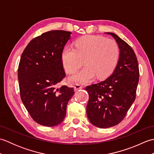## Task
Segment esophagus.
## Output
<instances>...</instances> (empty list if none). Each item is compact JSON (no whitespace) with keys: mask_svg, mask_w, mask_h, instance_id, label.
Wrapping results in <instances>:
<instances>
[{"mask_svg":"<svg viewBox=\"0 0 154 154\" xmlns=\"http://www.w3.org/2000/svg\"><path fill=\"white\" fill-rule=\"evenodd\" d=\"M83 86L81 84H75V86H74V89L75 91H78L79 89H83Z\"/></svg>","mask_w":154,"mask_h":154,"instance_id":"1","label":"esophagus"}]
</instances>
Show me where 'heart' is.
Wrapping results in <instances>:
<instances>
[{
    "instance_id": "b5f03b06",
    "label": "heart",
    "mask_w": 154,
    "mask_h": 154,
    "mask_svg": "<svg viewBox=\"0 0 154 154\" xmlns=\"http://www.w3.org/2000/svg\"><path fill=\"white\" fill-rule=\"evenodd\" d=\"M62 61L65 71L72 74L84 63L82 69L73 75V82L86 83L97 76V79L108 77L115 69L120 57L116 42L99 35H84L76 40L75 48L65 47L62 51Z\"/></svg>"
}]
</instances>
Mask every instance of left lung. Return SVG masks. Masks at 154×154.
Listing matches in <instances>:
<instances>
[{"mask_svg": "<svg viewBox=\"0 0 154 154\" xmlns=\"http://www.w3.org/2000/svg\"><path fill=\"white\" fill-rule=\"evenodd\" d=\"M106 34L115 39L120 48L116 67L106 79L85 88L89 95L87 117L91 124L100 128L116 126L124 119L135 100L140 76L133 49L116 34Z\"/></svg>", "mask_w": 154, "mask_h": 154, "instance_id": "8db88e82", "label": "left lung"}]
</instances>
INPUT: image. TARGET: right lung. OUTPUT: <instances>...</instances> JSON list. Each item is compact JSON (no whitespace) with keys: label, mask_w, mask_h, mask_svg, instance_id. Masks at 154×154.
Masks as SVG:
<instances>
[{"label":"right lung","mask_w":154,"mask_h":154,"mask_svg":"<svg viewBox=\"0 0 154 154\" xmlns=\"http://www.w3.org/2000/svg\"><path fill=\"white\" fill-rule=\"evenodd\" d=\"M71 32L51 30L32 40L21 55L18 69L20 94L35 122L55 126L63 122L73 87L57 85L65 77L62 51Z\"/></svg>","instance_id":"add662e5"}]
</instances>
